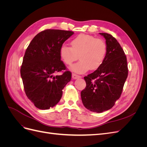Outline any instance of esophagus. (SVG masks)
<instances>
[{
  "mask_svg": "<svg viewBox=\"0 0 147 147\" xmlns=\"http://www.w3.org/2000/svg\"><path fill=\"white\" fill-rule=\"evenodd\" d=\"M72 77L73 79H77V78H81L82 77L80 76V75H78L77 74H72Z\"/></svg>",
  "mask_w": 147,
  "mask_h": 147,
  "instance_id": "34e87169",
  "label": "esophagus"
}]
</instances>
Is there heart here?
Listing matches in <instances>:
<instances>
[{
	"label": "heart",
	"mask_w": 147,
	"mask_h": 147,
	"mask_svg": "<svg viewBox=\"0 0 147 147\" xmlns=\"http://www.w3.org/2000/svg\"><path fill=\"white\" fill-rule=\"evenodd\" d=\"M71 48L63 45L60 48L61 60L67 65H71L79 58L80 61L72 65L70 69L78 74L88 70H96L104 62L108 47L104 40L86 34H81L70 42Z\"/></svg>",
	"instance_id": "obj_1"
}]
</instances>
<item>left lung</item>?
Returning a JSON list of instances; mask_svg holds the SVG:
<instances>
[{
  "label": "left lung",
  "mask_w": 147,
  "mask_h": 147,
  "mask_svg": "<svg viewBox=\"0 0 147 147\" xmlns=\"http://www.w3.org/2000/svg\"><path fill=\"white\" fill-rule=\"evenodd\" d=\"M99 34L106 40L107 54L99 68L84 77L86 86L81 92L84 106L97 113L113 107L128 75L126 56L117 39L107 33Z\"/></svg>",
  "instance_id": "obj_1"
}]
</instances>
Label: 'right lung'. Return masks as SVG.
<instances>
[{"label":"right lung","mask_w":147,"mask_h":147,"mask_svg":"<svg viewBox=\"0 0 147 147\" xmlns=\"http://www.w3.org/2000/svg\"><path fill=\"white\" fill-rule=\"evenodd\" d=\"M72 31L47 29L37 34L27 48L21 67V76L28 99L37 108L47 110L61 99L63 90L72 77L61 60L59 51ZM65 70L61 76L55 73Z\"/></svg>","instance_id":"add662e5"}]
</instances>
